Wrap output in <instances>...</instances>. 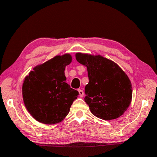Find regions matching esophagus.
<instances>
[{
  "label": "esophagus",
  "instance_id": "obj_1",
  "mask_svg": "<svg viewBox=\"0 0 157 157\" xmlns=\"http://www.w3.org/2000/svg\"><path fill=\"white\" fill-rule=\"evenodd\" d=\"M78 92H79V96H80L81 97H83V96H84V92H83V90H78Z\"/></svg>",
  "mask_w": 157,
  "mask_h": 157
}]
</instances>
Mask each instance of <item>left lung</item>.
I'll list each match as a JSON object with an SVG mask.
<instances>
[{"mask_svg":"<svg viewBox=\"0 0 157 157\" xmlns=\"http://www.w3.org/2000/svg\"><path fill=\"white\" fill-rule=\"evenodd\" d=\"M76 59L87 67L89 83L85 87V101L92 114L107 121L121 116L132 97L131 82L125 71L101 55L76 53Z\"/></svg>","mask_w":157,"mask_h":157,"instance_id":"left-lung-1","label":"left lung"}]
</instances>
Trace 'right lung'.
I'll list each match as a JSON object with an SVG mask.
<instances>
[{"label":"right lung","instance_id":"right-lung-1","mask_svg":"<svg viewBox=\"0 0 157 157\" xmlns=\"http://www.w3.org/2000/svg\"><path fill=\"white\" fill-rule=\"evenodd\" d=\"M71 56H56L36 66L27 75L22 87L27 111L38 122L52 125L61 122L70 112L78 92L66 83L65 69Z\"/></svg>","mask_w":157,"mask_h":157}]
</instances>
